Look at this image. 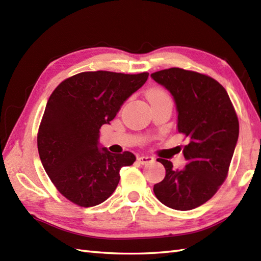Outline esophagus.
Instances as JSON below:
<instances>
[{"label":"esophagus","instance_id":"1","mask_svg":"<svg viewBox=\"0 0 261 261\" xmlns=\"http://www.w3.org/2000/svg\"><path fill=\"white\" fill-rule=\"evenodd\" d=\"M138 162H139L141 165H146V164L153 162V158L149 157V156H140V157H138Z\"/></svg>","mask_w":261,"mask_h":261}]
</instances>
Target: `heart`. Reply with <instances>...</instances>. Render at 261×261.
<instances>
[{
    "label": "heart",
    "instance_id": "b5f03b06",
    "mask_svg": "<svg viewBox=\"0 0 261 261\" xmlns=\"http://www.w3.org/2000/svg\"><path fill=\"white\" fill-rule=\"evenodd\" d=\"M147 98L149 103H152L156 101H160V99L169 98V96L167 95V93L163 90H160V88H152V90H150L147 93Z\"/></svg>",
    "mask_w": 261,
    "mask_h": 261
}]
</instances>
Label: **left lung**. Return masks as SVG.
I'll use <instances>...</instances> for the list:
<instances>
[{"label":"left lung","instance_id":"1","mask_svg":"<svg viewBox=\"0 0 261 261\" xmlns=\"http://www.w3.org/2000/svg\"><path fill=\"white\" fill-rule=\"evenodd\" d=\"M151 79L173 96L177 130L188 138L182 149L186 166L175 170L168 160L158 158L165 178L153 186L166 206L193 210L207 202L228 174L239 137V121L224 87L211 77L181 68L164 69Z\"/></svg>","mask_w":261,"mask_h":261}]
</instances>
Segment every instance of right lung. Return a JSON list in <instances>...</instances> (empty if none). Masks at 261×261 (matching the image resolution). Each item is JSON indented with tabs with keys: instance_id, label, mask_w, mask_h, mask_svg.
I'll use <instances>...</instances> for the list:
<instances>
[{
	"instance_id": "right-lung-1",
	"label": "right lung",
	"mask_w": 261,
	"mask_h": 261,
	"mask_svg": "<svg viewBox=\"0 0 261 261\" xmlns=\"http://www.w3.org/2000/svg\"><path fill=\"white\" fill-rule=\"evenodd\" d=\"M148 73L85 71L62 82L49 97L38 132V151L49 178L80 206L101 204L115 191L120 169L135 163L130 151L112 153L99 129L145 84Z\"/></svg>"
}]
</instances>
